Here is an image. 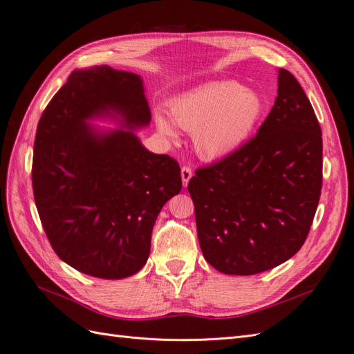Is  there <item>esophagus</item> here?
I'll list each match as a JSON object with an SVG mask.
<instances>
[{
	"instance_id": "esophagus-1",
	"label": "esophagus",
	"mask_w": 354,
	"mask_h": 354,
	"mask_svg": "<svg viewBox=\"0 0 354 354\" xmlns=\"http://www.w3.org/2000/svg\"><path fill=\"white\" fill-rule=\"evenodd\" d=\"M192 168H190V167H183V168H181V180H183V186L186 187L187 186V183H189V180L190 178H192Z\"/></svg>"
}]
</instances>
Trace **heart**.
<instances>
[{"instance_id":"1","label":"heart","mask_w":354,"mask_h":354,"mask_svg":"<svg viewBox=\"0 0 354 354\" xmlns=\"http://www.w3.org/2000/svg\"><path fill=\"white\" fill-rule=\"evenodd\" d=\"M180 128L192 132L204 160H222L240 151L253 137L265 113L262 95L232 80L212 82L178 95L169 104ZM158 129L176 138L174 123L156 114Z\"/></svg>"}]
</instances>
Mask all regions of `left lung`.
<instances>
[{"mask_svg":"<svg viewBox=\"0 0 354 354\" xmlns=\"http://www.w3.org/2000/svg\"><path fill=\"white\" fill-rule=\"evenodd\" d=\"M322 155L311 102L280 68L274 107L256 137L198 168L187 185L205 261L223 274L253 275L298 253L320 199Z\"/></svg>","mask_w":354,"mask_h":354,"instance_id":"obj_1","label":"left lung"}]
</instances>
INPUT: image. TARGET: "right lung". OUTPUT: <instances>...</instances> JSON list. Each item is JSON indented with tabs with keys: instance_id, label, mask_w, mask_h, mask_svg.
I'll return each mask as SVG.
<instances>
[{
	"instance_id": "right-lung-1",
	"label": "right lung",
	"mask_w": 354,
	"mask_h": 354,
	"mask_svg": "<svg viewBox=\"0 0 354 354\" xmlns=\"http://www.w3.org/2000/svg\"><path fill=\"white\" fill-rule=\"evenodd\" d=\"M116 113L128 131L85 123ZM150 119L140 75L107 65L73 71L43 111L34 199L52 248L74 270L119 280L146 265L160 208L181 190L177 160L151 153L131 131Z\"/></svg>"
}]
</instances>
